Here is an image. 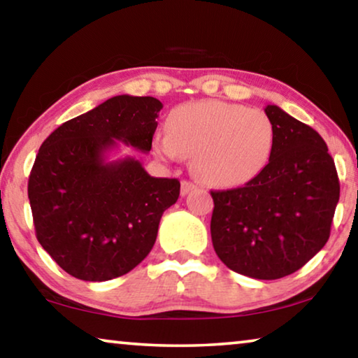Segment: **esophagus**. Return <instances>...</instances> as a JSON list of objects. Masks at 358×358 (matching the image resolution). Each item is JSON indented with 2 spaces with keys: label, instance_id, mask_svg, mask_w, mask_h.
<instances>
[{
  "label": "esophagus",
  "instance_id": "esophagus-1",
  "mask_svg": "<svg viewBox=\"0 0 358 358\" xmlns=\"http://www.w3.org/2000/svg\"><path fill=\"white\" fill-rule=\"evenodd\" d=\"M197 186L193 183V181H188V180H183L181 181V196H186L191 191H194Z\"/></svg>",
  "mask_w": 358,
  "mask_h": 358
}]
</instances>
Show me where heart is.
<instances>
[{
  "label": "heart",
  "instance_id": "1",
  "mask_svg": "<svg viewBox=\"0 0 358 358\" xmlns=\"http://www.w3.org/2000/svg\"><path fill=\"white\" fill-rule=\"evenodd\" d=\"M273 146L275 127L262 110L213 99L175 108L167 117V131L152 140L159 157L193 156V172L220 188H236L259 177Z\"/></svg>",
  "mask_w": 358,
  "mask_h": 358
}]
</instances>
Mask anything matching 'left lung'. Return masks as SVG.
Returning a JSON list of instances; mask_svg holds the SVG:
<instances>
[{"label":"left lung","mask_w":358,"mask_h":358,"mask_svg":"<svg viewBox=\"0 0 358 358\" xmlns=\"http://www.w3.org/2000/svg\"><path fill=\"white\" fill-rule=\"evenodd\" d=\"M275 146L264 172L241 188L210 191V234L236 273L278 280L302 268L329 238L339 178L323 138L278 106H266Z\"/></svg>","instance_id":"obj_1"}]
</instances>
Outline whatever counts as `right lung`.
Here are the masks:
<instances>
[{
    "label": "right lung",
    "instance_id": "add662e5",
    "mask_svg": "<svg viewBox=\"0 0 358 358\" xmlns=\"http://www.w3.org/2000/svg\"><path fill=\"white\" fill-rule=\"evenodd\" d=\"M161 109L151 96H114L43 141L29 177L31 215L38 243L69 275L108 281L151 252L180 181L151 177L135 157L106 159L117 141L151 151Z\"/></svg>",
    "mask_w": 358,
    "mask_h": 358
}]
</instances>
